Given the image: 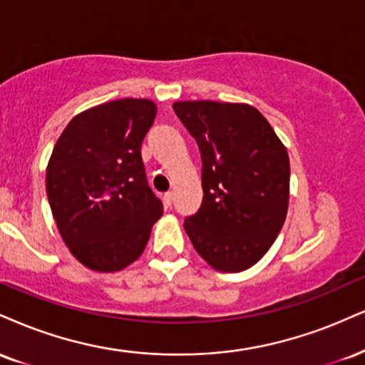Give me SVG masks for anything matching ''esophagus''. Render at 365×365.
Instances as JSON below:
<instances>
[{
    "mask_svg": "<svg viewBox=\"0 0 365 365\" xmlns=\"http://www.w3.org/2000/svg\"><path fill=\"white\" fill-rule=\"evenodd\" d=\"M163 200H165L166 207H170V205L173 204V192H166L165 197H163Z\"/></svg>",
    "mask_w": 365,
    "mask_h": 365,
    "instance_id": "34e87169",
    "label": "esophagus"
}]
</instances>
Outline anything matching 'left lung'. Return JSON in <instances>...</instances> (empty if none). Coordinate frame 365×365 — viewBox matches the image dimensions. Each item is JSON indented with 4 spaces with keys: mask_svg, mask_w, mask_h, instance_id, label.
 <instances>
[{
    "mask_svg": "<svg viewBox=\"0 0 365 365\" xmlns=\"http://www.w3.org/2000/svg\"><path fill=\"white\" fill-rule=\"evenodd\" d=\"M202 158V205L183 222L197 253L219 272H241L269 252L289 207L287 149L248 103L175 102Z\"/></svg>",
    "mask_w": 365,
    "mask_h": 365,
    "instance_id": "obj_1",
    "label": "left lung"
}]
</instances>
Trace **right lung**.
<instances>
[{
	"mask_svg": "<svg viewBox=\"0 0 365 365\" xmlns=\"http://www.w3.org/2000/svg\"><path fill=\"white\" fill-rule=\"evenodd\" d=\"M155 102L120 98L71 118L46 171L52 216L66 247L95 272L138 260L163 204L148 185L140 144Z\"/></svg>",
	"mask_w": 365,
	"mask_h": 365,
	"instance_id": "add662e5",
	"label": "right lung"
}]
</instances>
